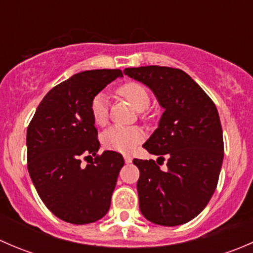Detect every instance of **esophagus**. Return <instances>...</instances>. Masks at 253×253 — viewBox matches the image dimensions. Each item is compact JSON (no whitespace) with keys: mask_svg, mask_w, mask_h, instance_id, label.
Wrapping results in <instances>:
<instances>
[{"mask_svg":"<svg viewBox=\"0 0 253 253\" xmlns=\"http://www.w3.org/2000/svg\"><path fill=\"white\" fill-rule=\"evenodd\" d=\"M125 163L126 164H129V163H132V157H129V155H125Z\"/></svg>","mask_w":253,"mask_h":253,"instance_id":"obj_1","label":"esophagus"}]
</instances>
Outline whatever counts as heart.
<instances>
[{"label":"heart","mask_w":253,"mask_h":253,"mask_svg":"<svg viewBox=\"0 0 253 253\" xmlns=\"http://www.w3.org/2000/svg\"><path fill=\"white\" fill-rule=\"evenodd\" d=\"M117 94L126 99L138 112L147 110L150 105V96L147 89L139 83L128 82L117 89ZM90 114L98 126H104L108 121L109 103L105 94L99 93L91 99ZM144 139V134L136 127L112 126L101 136V141L108 149L121 153H131Z\"/></svg>","instance_id":"1"}]
</instances>
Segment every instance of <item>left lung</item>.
Returning <instances> with one entry per match:
<instances>
[{"label": "left lung", "instance_id": "obj_1", "mask_svg": "<svg viewBox=\"0 0 253 253\" xmlns=\"http://www.w3.org/2000/svg\"><path fill=\"white\" fill-rule=\"evenodd\" d=\"M125 75L152 89L164 109L159 126L143 147L159 155L133 159L139 169V209L152 223L176 226L192 220L213 196L224 158L223 131L215 105L190 76L178 68L145 66ZM161 163H159V160Z\"/></svg>", "mask_w": 253, "mask_h": 253}]
</instances>
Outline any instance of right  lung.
<instances>
[{
    "label": "right lung",
    "instance_id": "right-lung-1",
    "mask_svg": "<svg viewBox=\"0 0 253 253\" xmlns=\"http://www.w3.org/2000/svg\"><path fill=\"white\" fill-rule=\"evenodd\" d=\"M120 70L77 73L53 86L38 106L27 131L28 171L45 206L72 224L99 220L110 208L124 158L114 150L98 155L100 143L90 114L91 99ZM94 157L85 168L81 158Z\"/></svg>",
    "mask_w": 253,
    "mask_h": 253
}]
</instances>
